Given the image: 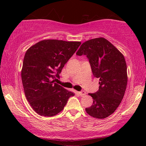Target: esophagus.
<instances>
[{"mask_svg":"<svg viewBox=\"0 0 146 146\" xmlns=\"http://www.w3.org/2000/svg\"><path fill=\"white\" fill-rule=\"evenodd\" d=\"M79 94H80V96H85L86 94V92L85 91L82 90V91L80 92Z\"/></svg>","mask_w":146,"mask_h":146,"instance_id":"esophagus-1","label":"esophagus"}]
</instances>
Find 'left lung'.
Listing matches in <instances>:
<instances>
[{"instance_id":"1","label":"left lung","mask_w":146,"mask_h":146,"mask_svg":"<svg viewBox=\"0 0 146 146\" xmlns=\"http://www.w3.org/2000/svg\"><path fill=\"white\" fill-rule=\"evenodd\" d=\"M89 60L93 75L99 78V90L88 94L93 104L86 111L96 118L104 119L114 112L124 96L127 82L124 56L104 38L86 41L76 52Z\"/></svg>"}]
</instances>
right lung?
Here are the masks:
<instances>
[{"label":"right lung","instance_id":"right-lung-1","mask_svg":"<svg viewBox=\"0 0 146 146\" xmlns=\"http://www.w3.org/2000/svg\"><path fill=\"white\" fill-rule=\"evenodd\" d=\"M80 42L43 40L26 52L21 70L25 96L32 108L43 116H54L64 109L74 93L54 83Z\"/></svg>","mask_w":146,"mask_h":146}]
</instances>
